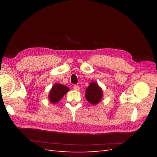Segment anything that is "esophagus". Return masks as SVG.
<instances>
[{"mask_svg":"<svg viewBox=\"0 0 157 157\" xmlns=\"http://www.w3.org/2000/svg\"><path fill=\"white\" fill-rule=\"evenodd\" d=\"M73 89L75 90H79V86H78V85H74V86H73Z\"/></svg>","mask_w":157,"mask_h":157,"instance_id":"esophagus-1","label":"esophagus"}]
</instances>
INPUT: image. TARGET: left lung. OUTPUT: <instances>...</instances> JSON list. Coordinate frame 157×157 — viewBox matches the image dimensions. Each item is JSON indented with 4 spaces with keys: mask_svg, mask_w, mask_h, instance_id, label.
I'll use <instances>...</instances> for the list:
<instances>
[{
    "mask_svg": "<svg viewBox=\"0 0 157 157\" xmlns=\"http://www.w3.org/2000/svg\"><path fill=\"white\" fill-rule=\"evenodd\" d=\"M102 96V89L96 82H91L86 90L85 97L92 105H97L101 101Z\"/></svg>",
    "mask_w": 157,
    "mask_h": 157,
    "instance_id": "8db88e82",
    "label": "left lung"
}]
</instances>
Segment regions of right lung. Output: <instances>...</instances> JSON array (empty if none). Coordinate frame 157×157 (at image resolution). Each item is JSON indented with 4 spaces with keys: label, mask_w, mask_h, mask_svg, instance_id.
<instances>
[{
    "label": "right lung",
    "mask_w": 157,
    "mask_h": 157,
    "mask_svg": "<svg viewBox=\"0 0 157 157\" xmlns=\"http://www.w3.org/2000/svg\"><path fill=\"white\" fill-rule=\"evenodd\" d=\"M69 90V88L61 84H56L52 86V89L49 92L48 98L53 104L57 103L63 96Z\"/></svg>",
    "instance_id": "1"
}]
</instances>
